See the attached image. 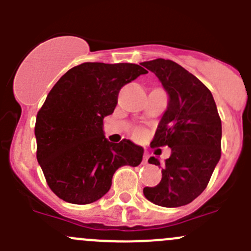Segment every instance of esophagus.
Segmentation results:
<instances>
[{
	"label": "esophagus",
	"mask_w": 251,
	"mask_h": 251,
	"mask_svg": "<svg viewBox=\"0 0 251 251\" xmlns=\"http://www.w3.org/2000/svg\"><path fill=\"white\" fill-rule=\"evenodd\" d=\"M148 158H149L148 151H144V154H143V163H144V164L148 163Z\"/></svg>",
	"instance_id": "obj_1"
}]
</instances>
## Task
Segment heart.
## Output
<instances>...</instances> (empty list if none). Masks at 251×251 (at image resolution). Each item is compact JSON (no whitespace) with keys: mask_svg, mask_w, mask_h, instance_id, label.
I'll list each match as a JSON object with an SVG mask.
<instances>
[{"mask_svg":"<svg viewBox=\"0 0 251 251\" xmlns=\"http://www.w3.org/2000/svg\"><path fill=\"white\" fill-rule=\"evenodd\" d=\"M141 135H142V131H141V130H137V131H136V136H137V137H140Z\"/></svg>","mask_w":251,"mask_h":251,"instance_id":"1","label":"heart"}]
</instances>
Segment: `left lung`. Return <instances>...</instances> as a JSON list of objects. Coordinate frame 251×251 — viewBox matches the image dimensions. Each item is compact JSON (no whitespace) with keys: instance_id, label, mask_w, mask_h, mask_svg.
<instances>
[{"instance_id":"1","label":"left lung","mask_w":251,"mask_h":251,"mask_svg":"<svg viewBox=\"0 0 251 251\" xmlns=\"http://www.w3.org/2000/svg\"><path fill=\"white\" fill-rule=\"evenodd\" d=\"M141 64L156 75L169 95L151 147L171 148L161 181L144 187V197L159 206H183L203 193L221 158V119L209 88L181 65L163 58ZM148 163L160 166L154 156Z\"/></svg>"}]
</instances>
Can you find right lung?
I'll use <instances>...</instances> for the list:
<instances>
[{"mask_svg": "<svg viewBox=\"0 0 251 251\" xmlns=\"http://www.w3.org/2000/svg\"><path fill=\"white\" fill-rule=\"evenodd\" d=\"M147 70L131 63H82L68 70L48 93L35 124L36 158L53 193L72 204H90L110 189L124 165H140L143 148L130 140L111 143L103 119L119 91Z\"/></svg>", "mask_w": 251, "mask_h": 251, "instance_id": "right-lung-1", "label": "right lung"}]
</instances>
